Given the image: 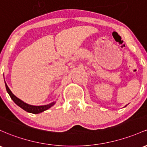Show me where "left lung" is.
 <instances>
[{
  "mask_svg": "<svg viewBox=\"0 0 147 147\" xmlns=\"http://www.w3.org/2000/svg\"><path fill=\"white\" fill-rule=\"evenodd\" d=\"M125 106H126V105H125Z\"/></svg>",
  "mask_w": 147,
  "mask_h": 147,
  "instance_id": "8db88e82",
  "label": "left lung"
}]
</instances>
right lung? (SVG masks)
I'll return each instance as SVG.
<instances>
[{
	"mask_svg": "<svg viewBox=\"0 0 147 147\" xmlns=\"http://www.w3.org/2000/svg\"><path fill=\"white\" fill-rule=\"evenodd\" d=\"M5 84L6 90H7L8 94H9V96H10L11 99L14 101L16 105H17L19 107H20L22 109H23L24 110H25L26 112H27L32 113V114H39V113H41L44 112L45 110H47V109H49L50 107H51L53 105H54L56 103V101H54V102L49 103V104L48 105H40V106L30 105L24 102V101H22V100L19 99V98L17 97V96H14L13 93H12V92L10 91L9 87L7 86V84H6L5 82Z\"/></svg>",
	"mask_w": 147,
	"mask_h": 147,
	"instance_id": "1",
	"label": "right lung"
}]
</instances>
